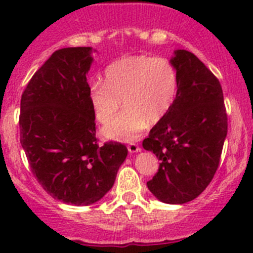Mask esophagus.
<instances>
[{
	"mask_svg": "<svg viewBox=\"0 0 253 253\" xmlns=\"http://www.w3.org/2000/svg\"><path fill=\"white\" fill-rule=\"evenodd\" d=\"M128 151L129 153H138V152H140V147L137 143H130L128 146Z\"/></svg>",
	"mask_w": 253,
	"mask_h": 253,
	"instance_id": "1",
	"label": "esophagus"
}]
</instances>
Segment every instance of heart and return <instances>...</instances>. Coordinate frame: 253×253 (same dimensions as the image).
Here are the masks:
<instances>
[{
	"label": "heart",
	"mask_w": 253,
	"mask_h": 253,
	"mask_svg": "<svg viewBox=\"0 0 253 253\" xmlns=\"http://www.w3.org/2000/svg\"><path fill=\"white\" fill-rule=\"evenodd\" d=\"M178 90L176 68L167 58L128 55L105 69V84L95 82L88 91L96 120L110 122L123 100L126 110L104 128L107 138L133 142L147 124H157L175 104Z\"/></svg>",
	"instance_id": "heart-1"
}]
</instances>
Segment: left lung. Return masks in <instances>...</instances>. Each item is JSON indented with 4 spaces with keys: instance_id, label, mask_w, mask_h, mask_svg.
<instances>
[{
    "instance_id": "1",
    "label": "left lung",
    "mask_w": 253,
    "mask_h": 253,
    "mask_svg": "<svg viewBox=\"0 0 253 253\" xmlns=\"http://www.w3.org/2000/svg\"><path fill=\"white\" fill-rule=\"evenodd\" d=\"M171 63L178 77L175 104L143 140L160 160L149 191L167 204L198 198L213 180L228 131L218 78L191 51H175Z\"/></svg>"
}]
</instances>
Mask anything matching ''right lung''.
<instances>
[{"label": "right lung", "mask_w": 253, "mask_h": 253, "mask_svg": "<svg viewBox=\"0 0 253 253\" xmlns=\"http://www.w3.org/2000/svg\"><path fill=\"white\" fill-rule=\"evenodd\" d=\"M90 46L55 50L31 77L20 104V143L31 172L57 200L90 205L113 187L128 154L96 138L86 75Z\"/></svg>", "instance_id": "right-lung-1"}]
</instances>
